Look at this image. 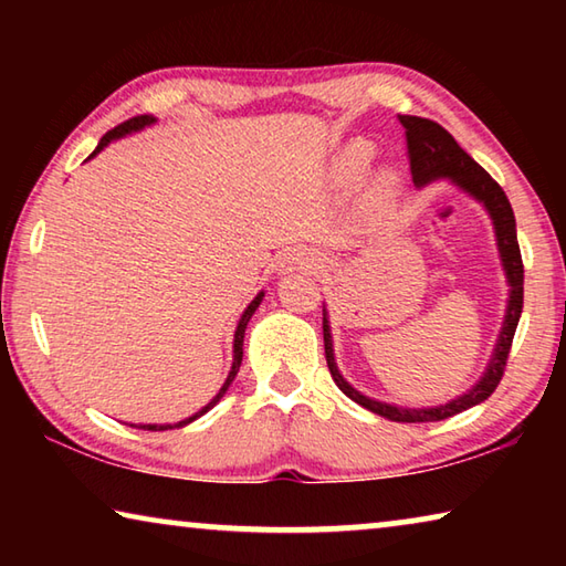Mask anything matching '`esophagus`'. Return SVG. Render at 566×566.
<instances>
[{"mask_svg": "<svg viewBox=\"0 0 566 566\" xmlns=\"http://www.w3.org/2000/svg\"><path fill=\"white\" fill-rule=\"evenodd\" d=\"M322 270V260L319 254L314 252V249H304V247H296V249H290L282 256L280 262V272L282 274H290V272H317Z\"/></svg>", "mask_w": 566, "mask_h": 566, "instance_id": "esophagus-1", "label": "esophagus"}]
</instances>
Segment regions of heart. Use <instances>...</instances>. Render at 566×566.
Segmentation results:
<instances>
[{
  "label": "heart",
  "mask_w": 566,
  "mask_h": 566,
  "mask_svg": "<svg viewBox=\"0 0 566 566\" xmlns=\"http://www.w3.org/2000/svg\"><path fill=\"white\" fill-rule=\"evenodd\" d=\"M371 157H375V147H371L369 142H354V145L344 149L342 157L337 159V179L344 181V185L357 181L364 171H367ZM395 185L397 179L391 171H379L375 179V189L381 197H389L391 191H395Z\"/></svg>",
  "instance_id": "obj_1"
}]
</instances>
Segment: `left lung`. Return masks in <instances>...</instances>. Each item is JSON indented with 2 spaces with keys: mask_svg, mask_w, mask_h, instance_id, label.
Returning a JSON list of instances; mask_svg holds the SVG:
<instances>
[{
  "mask_svg": "<svg viewBox=\"0 0 566 566\" xmlns=\"http://www.w3.org/2000/svg\"><path fill=\"white\" fill-rule=\"evenodd\" d=\"M401 127L407 134V149H409V167H411V179L421 189L432 185L437 179H444L457 189H462L484 207V212L490 214L492 227H494V239H496V252H500V262L504 270L506 286H510V296H506V310H504V322L500 329V337L492 349L490 364L482 371V377L476 379V385L469 387L464 395L449 399L447 405L437 407H401V405H389V401H379L375 397L361 395L359 389H354L347 379L342 377L337 367V359H334V342H332V327H329V312L324 306V354H327V367L332 379L337 381V387L347 395L352 401H357L359 407L375 411V415L391 419V421H439L447 417H454L459 411L472 409L482 405L486 397H492V391L500 385L504 375V364L510 357L512 339L516 332V324L522 317V304H524V266H522V254H520V242H516V222L510 199H506L504 189L496 185V181L486 175V171L476 165V161L467 155V151L457 145L452 134L444 127H439L437 122L424 119V117H409V114H401L399 117Z\"/></svg>",
  "mask_w": 566,
  "mask_h": 566,
  "instance_id": "left-lung-1",
  "label": "left lung"
}]
</instances>
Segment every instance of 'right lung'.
Returning <instances> with one entry per match:
<instances>
[{
  "label": "right lung",
  "instance_id": "1",
  "mask_svg": "<svg viewBox=\"0 0 566 566\" xmlns=\"http://www.w3.org/2000/svg\"><path fill=\"white\" fill-rule=\"evenodd\" d=\"M151 124H157V117H151V114H142V117H134V119H129V122H124V124H119V127H114L112 132H107L104 134V137L99 139V145H97V149L92 151V155L87 157V159H94L99 155V151L104 149V147H109L112 142H117V139H122V137H127V134H134V132H142L145 127H151ZM262 300H264V290L254 296L252 302H249V306L247 310L242 312V317H239V322H237V329H234V354H232V369H229V375H227V379H224V385H222V389L217 391V395L209 399V405H205L202 409L199 411H195V415L191 417H187V419H181V421H175V424H132V427H137V429H151V432H165V429H177V427H187L189 421H195V419H199L202 415H207L209 409L212 407H217V401L222 399L224 395H227V389H229V385H232L234 381V377H237V371H239V367H242V354H244V329H247V324H249V319H252V314L256 312V306L262 304Z\"/></svg>",
  "mask_w": 566,
  "mask_h": 566
}]
</instances>
